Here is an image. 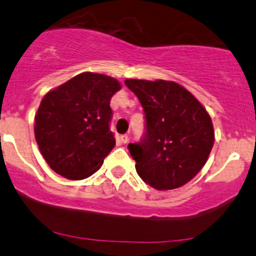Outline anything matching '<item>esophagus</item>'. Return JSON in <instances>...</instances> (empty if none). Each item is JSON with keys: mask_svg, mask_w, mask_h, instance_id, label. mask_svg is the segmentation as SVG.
I'll return each instance as SVG.
<instances>
[{"mask_svg": "<svg viewBox=\"0 0 256 256\" xmlns=\"http://www.w3.org/2000/svg\"><path fill=\"white\" fill-rule=\"evenodd\" d=\"M120 142L121 144H128V135H122V136H120Z\"/></svg>", "mask_w": 256, "mask_h": 256, "instance_id": "esophagus-1", "label": "esophagus"}]
</instances>
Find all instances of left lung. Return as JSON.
<instances>
[{
  "label": "left lung",
  "instance_id": "8db88e82",
  "mask_svg": "<svg viewBox=\"0 0 256 256\" xmlns=\"http://www.w3.org/2000/svg\"><path fill=\"white\" fill-rule=\"evenodd\" d=\"M146 114V136L130 144L136 172L157 190L189 182L205 166L214 144L211 116L186 88L173 80H125Z\"/></svg>",
  "mask_w": 256,
  "mask_h": 256
}]
</instances>
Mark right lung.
Instances as JSON below:
<instances>
[{
    "mask_svg": "<svg viewBox=\"0 0 256 256\" xmlns=\"http://www.w3.org/2000/svg\"><path fill=\"white\" fill-rule=\"evenodd\" d=\"M121 90L112 77L82 72L44 96L34 119L42 157L55 173L82 180L96 173L114 148L110 99Z\"/></svg>",
    "mask_w": 256,
    "mask_h": 256,
    "instance_id": "right-lung-1",
    "label": "right lung"
}]
</instances>
